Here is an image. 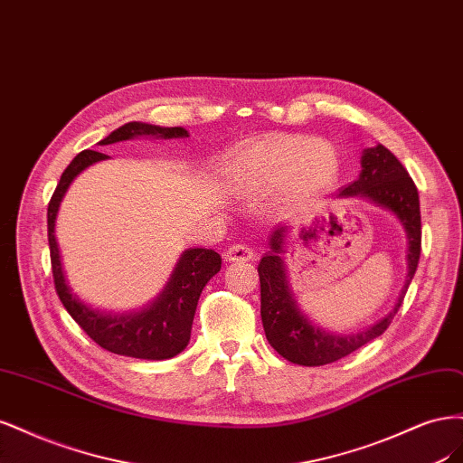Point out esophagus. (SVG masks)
Instances as JSON below:
<instances>
[{"label":"esophagus","instance_id":"1","mask_svg":"<svg viewBox=\"0 0 463 463\" xmlns=\"http://www.w3.org/2000/svg\"><path fill=\"white\" fill-rule=\"evenodd\" d=\"M256 258V251H253L248 244L236 242L225 250V260L227 261H248Z\"/></svg>","mask_w":463,"mask_h":463}]
</instances>
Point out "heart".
Segmentation results:
<instances>
[{
	"label": "heart",
	"mask_w": 463,
	"mask_h": 463,
	"mask_svg": "<svg viewBox=\"0 0 463 463\" xmlns=\"http://www.w3.org/2000/svg\"><path fill=\"white\" fill-rule=\"evenodd\" d=\"M340 175V154L311 137H267L234 147L222 157L219 178L238 196H261L277 188L279 203L302 205L331 188Z\"/></svg>",
	"instance_id": "1"
}]
</instances>
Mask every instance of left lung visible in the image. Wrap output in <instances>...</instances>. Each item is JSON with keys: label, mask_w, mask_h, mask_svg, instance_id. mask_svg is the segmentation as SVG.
<instances>
[{"label": "left lung", "mask_w": 463, "mask_h": 463, "mask_svg": "<svg viewBox=\"0 0 463 463\" xmlns=\"http://www.w3.org/2000/svg\"><path fill=\"white\" fill-rule=\"evenodd\" d=\"M338 198H365L379 207L392 212L408 236V277L402 288L398 302L389 316L383 317L369 329L357 335H333L313 325L302 309L298 307L294 292L290 288L287 263L282 260V241L287 227H279L271 238V251H267L258 265L261 285V321L269 345L298 365H326L345 357L357 348L365 346L373 338L381 336L389 329L391 321L398 313L410 282L415 275L421 253V212L420 194L411 176L396 156L386 150L383 144L367 147L362 156V173L352 184L338 192Z\"/></svg>", "instance_id": "1"}]
</instances>
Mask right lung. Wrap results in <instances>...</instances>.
Segmentation results:
<instances>
[{
    "instance_id": "obj_1",
    "label": "right lung",
    "mask_w": 463,
    "mask_h": 463,
    "mask_svg": "<svg viewBox=\"0 0 463 463\" xmlns=\"http://www.w3.org/2000/svg\"><path fill=\"white\" fill-rule=\"evenodd\" d=\"M137 137H156L163 140L186 138L188 130L183 127H156L132 121L113 130L99 144L106 146ZM108 157L109 156L94 150L80 152L63 171L61 181H59L48 203V242L55 290L59 300L71 313V317L103 350L118 355L140 357V360H169V357L181 354L188 346L200 294L207 280L219 273L221 256L215 250L205 248H190L183 251L165 288L152 304H147L140 311L113 316V313L98 311L82 304L67 285L61 256H59V246L55 241V217L59 203H61L72 178L86 167H90L92 163Z\"/></svg>"
}]
</instances>
